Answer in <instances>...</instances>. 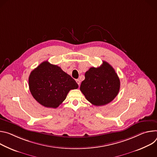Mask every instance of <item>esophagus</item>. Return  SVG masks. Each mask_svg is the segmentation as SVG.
Segmentation results:
<instances>
[{
  "instance_id": "esophagus-1",
  "label": "esophagus",
  "mask_w": 157,
  "mask_h": 157,
  "mask_svg": "<svg viewBox=\"0 0 157 157\" xmlns=\"http://www.w3.org/2000/svg\"><path fill=\"white\" fill-rule=\"evenodd\" d=\"M76 82L77 83V84L78 85V86L80 85V80H78V79H77L76 80Z\"/></svg>"
}]
</instances>
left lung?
Instances as JSON below:
<instances>
[{
    "instance_id": "obj_1",
    "label": "left lung",
    "mask_w": 157,
    "mask_h": 157,
    "mask_svg": "<svg viewBox=\"0 0 157 157\" xmlns=\"http://www.w3.org/2000/svg\"><path fill=\"white\" fill-rule=\"evenodd\" d=\"M120 79L114 68L103 61L99 67H91L85 74L80 90L86 99L96 106L111 102L120 90Z\"/></svg>"
}]
</instances>
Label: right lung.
I'll list each match as a JSON object with an SVG mask.
<instances>
[{
	"mask_svg": "<svg viewBox=\"0 0 157 157\" xmlns=\"http://www.w3.org/2000/svg\"><path fill=\"white\" fill-rule=\"evenodd\" d=\"M29 86L32 95L40 104L54 109L65 100L70 90L78 87L71 75L48 61L43 62L31 72Z\"/></svg>",
	"mask_w": 157,
	"mask_h": 157,
	"instance_id": "obj_1",
	"label": "right lung"
}]
</instances>
